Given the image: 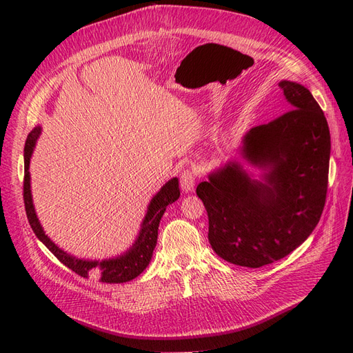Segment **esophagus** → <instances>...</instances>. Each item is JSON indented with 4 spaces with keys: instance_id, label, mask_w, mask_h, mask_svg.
<instances>
[{
    "instance_id": "esophagus-1",
    "label": "esophagus",
    "mask_w": 353,
    "mask_h": 353,
    "mask_svg": "<svg viewBox=\"0 0 353 353\" xmlns=\"http://www.w3.org/2000/svg\"><path fill=\"white\" fill-rule=\"evenodd\" d=\"M196 170L193 169H184L183 174H181L179 176V185H181V190L184 191V193H191V191L194 190V185H196Z\"/></svg>"
}]
</instances>
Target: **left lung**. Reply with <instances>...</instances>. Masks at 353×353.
I'll list each match as a JSON object with an SVG mask.
<instances>
[{
  "mask_svg": "<svg viewBox=\"0 0 353 353\" xmlns=\"http://www.w3.org/2000/svg\"><path fill=\"white\" fill-rule=\"evenodd\" d=\"M288 109L244 135L241 154L263 170L252 179L239 162L197 185L209 216V243L219 258L261 268L283 259L311 236L325 205L330 130L303 85L281 81Z\"/></svg>",
  "mask_w": 353,
  "mask_h": 353,
  "instance_id": "8db88e82",
  "label": "left lung"
}]
</instances>
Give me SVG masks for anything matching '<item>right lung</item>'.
Returning a JSON list of instances; mask_svg holds the SVG:
<instances>
[{
    "label": "right lung",
    "mask_w": 353,
    "mask_h": 353,
    "mask_svg": "<svg viewBox=\"0 0 353 353\" xmlns=\"http://www.w3.org/2000/svg\"><path fill=\"white\" fill-rule=\"evenodd\" d=\"M41 134V126L34 128L26 138L25 144V181H23V199H25V209L26 215L30 223V228L34 230L35 236L47 245V249L56 256V258L66 265L69 270L81 276H94L101 283H126L134 280L135 276L140 275L152 261L153 250L157 243V230L160 219L168 205H172L174 201L179 199V184L178 178L169 179L168 183L159 190V193L152 199L150 205L147 208V213L141 223V230L135 243L130 250H126L121 256L103 261H85L78 259L74 256L61 250L57 244L51 241L48 236H46L42 230L37 212L32 201L30 193V174H29V163L32 153L37 144L38 137Z\"/></svg>",
    "instance_id": "right-lung-1"
}]
</instances>
